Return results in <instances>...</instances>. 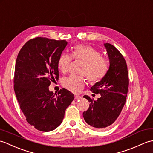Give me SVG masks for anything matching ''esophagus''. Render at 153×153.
<instances>
[{
  "instance_id": "34e87169",
  "label": "esophagus",
  "mask_w": 153,
  "mask_h": 153,
  "mask_svg": "<svg viewBox=\"0 0 153 153\" xmlns=\"http://www.w3.org/2000/svg\"><path fill=\"white\" fill-rule=\"evenodd\" d=\"M81 98H82V97L79 96V95H75V99H80Z\"/></svg>"
}]
</instances>
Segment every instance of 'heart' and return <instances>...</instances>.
Listing matches in <instances>:
<instances>
[{"label": "heart", "mask_w": 153, "mask_h": 153, "mask_svg": "<svg viewBox=\"0 0 153 153\" xmlns=\"http://www.w3.org/2000/svg\"><path fill=\"white\" fill-rule=\"evenodd\" d=\"M73 58L85 62L82 74L85 75L90 82L96 83L106 76L108 70L107 58L94 47L89 45L78 44L72 49L71 56L66 53L62 54L58 60V67L62 72H66ZM62 85L65 89L72 93H79L85 85V78L83 76L70 75L63 78Z\"/></svg>", "instance_id": "b5f03b06"}]
</instances>
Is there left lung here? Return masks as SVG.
Wrapping results in <instances>:
<instances>
[{
	"label": "left lung",
	"instance_id": "1",
	"mask_svg": "<svg viewBox=\"0 0 153 153\" xmlns=\"http://www.w3.org/2000/svg\"><path fill=\"white\" fill-rule=\"evenodd\" d=\"M110 60L109 70L100 82L96 83L91 91L100 94L94 100L84 95L91 102L89 108L83 113L85 121L97 129H106L114 123L124 106L129 87L128 66L125 58L117 48L105 43Z\"/></svg>",
	"mask_w": 153,
	"mask_h": 153
}]
</instances>
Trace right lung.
Instances as JSON below:
<instances>
[{"instance_id":"1","label":"right lung","mask_w":153,"mask_h":153,"mask_svg":"<svg viewBox=\"0 0 153 153\" xmlns=\"http://www.w3.org/2000/svg\"><path fill=\"white\" fill-rule=\"evenodd\" d=\"M65 40L35 37L19 51L16 62L14 89L27 122L35 129L53 131L62 122L74 95L66 89L57 94L48 89L58 80V60L67 45Z\"/></svg>"}]
</instances>
